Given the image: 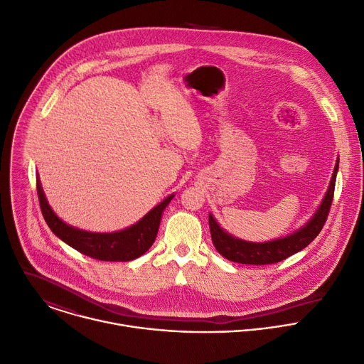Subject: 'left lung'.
<instances>
[{
    "mask_svg": "<svg viewBox=\"0 0 364 364\" xmlns=\"http://www.w3.org/2000/svg\"><path fill=\"white\" fill-rule=\"evenodd\" d=\"M337 171H338V159L336 162L330 186L326 192L323 202L320 203L316 213L310 218V221L296 232L289 234L284 238L268 241V242H248L225 232L220 227V224L215 221L212 213H209V230H210L213 247L223 257H225L232 262L251 264V265L275 264L288 258L289 255L304 250L320 234V231L326 224V220L331 208V202H333Z\"/></svg>",
    "mask_w": 364,
    "mask_h": 364,
    "instance_id": "left-lung-1",
    "label": "left lung"
}]
</instances>
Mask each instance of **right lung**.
Listing matches in <instances>:
<instances>
[{
    "label": "right lung",
    "instance_id": "add662e5",
    "mask_svg": "<svg viewBox=\"0 0 364 364\" xmlns=\"http://www.w3.org/2000/svg\"><path fill=\"white\" fill-rule=\"evenodd\" d=\"M37 193L44 220L53 234L79 252L100 261H132L146 252L156 240L162 213L175 195H169L134 225L109 234L89 232L63 223L53 212L37 175Z\"/></svg>",
    "mask_w": 364,
    "mask_h": 364
}]
</instances>
